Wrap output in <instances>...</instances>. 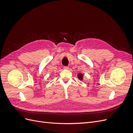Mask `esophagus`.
Wrapping results in <instances>:
<instances>
[{
  "label": "esophagus",
  "mask_w": 133,
  "mask_h": 133,
  "mask_svg": "<svg viewBox=\"0 0 133 133\" xmlns=\"http://www.w3.org/2000/svg\"><path fill=\"white\" fill-rule=\"evenodd\" d=\"M64 69H69V67H68V66H64Z\"/></svg>",
  "instance_id": "obj_1"
}]
</instances>
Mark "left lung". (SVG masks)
Instances as JSON below:
<instances>
[{"label":"left lung","mask_w":133,"mask_h":133,"mask_svg":"<svg viewBox=\"0 0 133 133\" xmlns=\"http://www.w3.org/2000/svg\"><path fill=\"white\" fill-rule=\"evenodd\" d=\"M78 78H79V80H82L83 79V74H82V73H79L78 74Z\"/></svg>","instance_id":"obj_1"}]
</instances>
